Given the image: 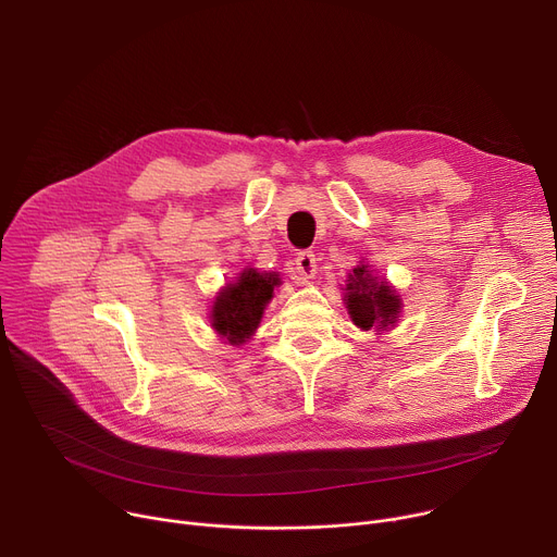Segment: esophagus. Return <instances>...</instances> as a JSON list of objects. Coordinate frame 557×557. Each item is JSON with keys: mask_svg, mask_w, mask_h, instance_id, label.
Returning <instances> with one entry per match:
<instances>
[{"mask_svg": "<svg viewBox=\"0 0 557 557\" xmlns=\"http://www.w3.org/2000/svg\"><path fill=\"white\" fill-rule=\"evenodd\" d=\"M295 269H297V280L299 282H308L314 277L317 273V258L312 251H301L295 258Z\"/></svg>", "mask_w": 557, "mask_h": 557, "instance_id": "34e87169", "label": "esophagus"}]
</instances>
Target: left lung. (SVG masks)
<instances>
[{"instance_id": "1", "label": "left lung", "mask_w": 557, "mask_h": 557, "mask_svg": "<svg viewBox=\"0 0 557 557\" xmlns=\"http://www.w3.org/2000/svg\"><path fill=\"white\" fill-rule=\"evenodd\" d=\"M344 304L350 320L361 331H387L396 324L401 312V295L387 282H379L368 264H359L348 273L344 288Z\"/></svg>"}]
</instances>
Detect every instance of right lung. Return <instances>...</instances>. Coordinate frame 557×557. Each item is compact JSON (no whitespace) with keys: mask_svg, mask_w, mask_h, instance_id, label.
Returning a JSON list of instances; mask_svg holds the SVG:
<instances>
[{"mask_svg":"<svg viewBox=\"0 0 557 557\" xmlns=\"http://www.w3.org/2000/svg\"><path fill=\"white\" fill-rule=\"evenodd\" d=\"M277 273H260L245 269L233 284H226L211 306V326L231 346H240L253 337L273 299V288L280 286Z\"/></svg>","mask_w":557,"mask_h":557,"instance_id":"right-lung-1","label":"right lung"}]
</instances>
